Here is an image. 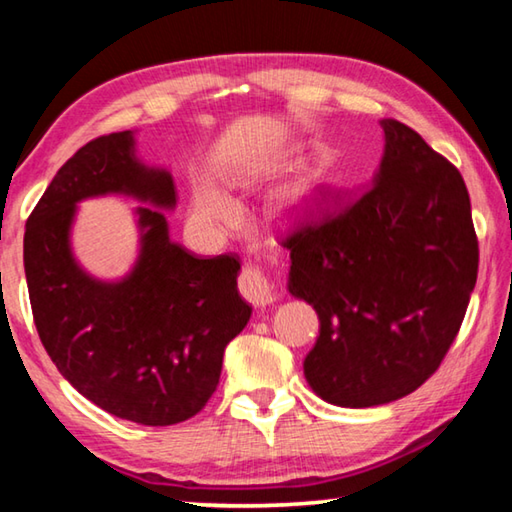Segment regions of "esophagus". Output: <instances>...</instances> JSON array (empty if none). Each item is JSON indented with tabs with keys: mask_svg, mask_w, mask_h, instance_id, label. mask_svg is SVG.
Listing matches in <instances>:
<instances>
[{
	"mask_svg": "<svg viewBox=\"0 0 512 512\" xmlns=\"http://www.w3.org/2000/svg\"><path fill=\"white\" fill-rule=\"evenodd\" d=\"M239 291L255 307H266L275 300L271 282L266 280V275L257 266H244V271L239 275Z\"/></svg>",
	"mask_w": 512,
	"mask_h": 512,
	"instance_id": "34e87169",
	"label": "esophagus"
}]
</instances>
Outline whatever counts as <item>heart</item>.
I'll use <instances>...</instances> for the list:
<instances>
[{
  "instance_id": "heart-1",
  "label": "heart",
  "mask_w": 512,
  "mask_h": 512,
  "mask_svg": "<svg viewBox=\"0 0 512 512\" xmlns=\"http://www.w3.org/2000/svg\"><path fill=\"white\" fill-rule=\"evenodd\" d=\"M302 203V192H293L284 201L287 210H293ZM237 216V203L223 192V189L214 185H201L194 189L192 201H189V221L194 228L203 232H216L230 225Z\"/></svg>"
}]
</instances>
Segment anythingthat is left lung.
<instances>
[{"label": "left lung", "instance_id": "1", "mask_svg": "<svg viewBox=\"0 0 512 512\" xmlns=\"http://www.w3.org/2000/svg\"><path fill=\"white\" fill-rule=\"evenodd\" d=\"M379 124L384 155L368 192L284 241L287 291L320 320L305 379L343 409L395 402L436 372L479 268L461 173L413 128Z\"/></svg>", "mask_w": 512, "mask_h": 512}]
</instances>
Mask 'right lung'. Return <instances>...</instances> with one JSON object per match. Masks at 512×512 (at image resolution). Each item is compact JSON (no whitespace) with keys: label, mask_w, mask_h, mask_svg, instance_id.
Segmentation results:
<instances>
[{"label":"right lung","mask_w":512,"mask_h":512,"mask_svg":"<svg viewBox=\"0 0 512 512\" xmlns=\"http://www.w3.org/2000/svg\"><path fill=\"white\" fill-rule=\"evenodd\" d=\"M126 195L136 208L138 257L117 281L84 271L73 255L78 203ZM176 207L167 167L137 155L135 131L97 137L51 180L24 232V273L40 341L60 375L121 420L169 427L189 420L216 391L223 352L248 325L241 264L198 259L169 237Z\"/></svg>","instance_id":"add662e5"}]
</instances>
